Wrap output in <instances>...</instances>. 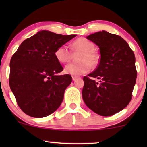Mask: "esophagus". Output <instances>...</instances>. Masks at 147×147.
<instances>
[{
  "label": "esophagus",
  "mask_w": 147,
  "mask_h": 147,
  "mask_svg": "<svg viewBox=\"0 0 147 147\" xmlns=\"http://www.w3.org/2000/svg\"><path fill=\"white\" fill-rule=\"evenodd\" d=\"M72 80H73V81H75L76 79H77V78H78V77H76V76H72Z\"/></svg>",
  "instance_id": "1"
}]
</instances>
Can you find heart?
<instances>
[{
	"mask_svg": "<svg viewBox=\"0 0 147 147\" xmlns=\"http://www.w3.org/2000/svg\"><path fill=\"white\" fill-rule=\"evenodd\" d=\"M72 50L75 53L80 52L77 57L79 62L69 63L65 67L66 74L78 76L86 73L90 70L91 65L95 66L99 62V57L95 51V45L85 38H79L72 42ZM55 55L61 63H68L71 59L72 53L65 45H61L55 50Z\"/></svg>",
	"mask_w": 147,
	"mask_h": 147,
	"instance_id": "obj_1",
	"label": "heart"
}]
</instances>
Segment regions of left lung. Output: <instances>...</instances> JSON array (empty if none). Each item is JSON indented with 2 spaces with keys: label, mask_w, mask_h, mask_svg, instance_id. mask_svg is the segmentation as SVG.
Wrapping results in <instances>:
<instances>
[{
  "label": "left lung",
  "mask_w": 147,
  "mask_h": 147,
  "mask_svg": "<svg viewBox=\"0 0 147 147\" xmlns=\"http://www.w3.org/2000/svg\"><path fill=\"white\" fill-rule=\"evenodd\" d=\"M87 38L98 45L101 58L95 71L84 77L82 97L93 112L111 116L123 110L132 99L137 77L134 52L122 37L106 31Z\"/></svg>",
  "instance_id": "left-lung-1"
}]
</instances>
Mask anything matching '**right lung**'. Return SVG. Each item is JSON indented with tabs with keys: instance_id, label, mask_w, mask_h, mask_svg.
Masks as SVG:
<instances>
[{
	"instance_id": "add662e5",
	"label": "right lung",
	"mask_w": 147,
	"mask_h": 147,
	"mask_svg": "<svg viewBox=\"0 0 147 147\" xmlns=\"http://www.w3.org/2000/svg\"><path fill=\"white\" fill-rule=\"evenodd\" d=\"M75 36L42 30L25 39L11 57L9 86L25 114L44 117L60 106L72 77L59 75L63 68L55 52Z\"/></svg>"
}]
</instances>
